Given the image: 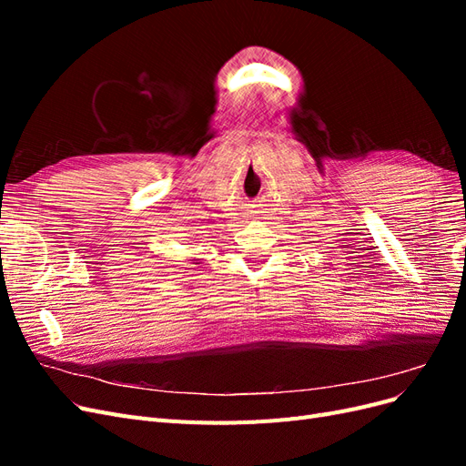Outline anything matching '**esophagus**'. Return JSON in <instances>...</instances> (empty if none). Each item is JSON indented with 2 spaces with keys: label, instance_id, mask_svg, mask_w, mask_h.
I'll list each match as a JSON object with an SVG mask.
<instances>
[{
  "label": "esophagus",
  "instance_id": "34e87169",
  "mask_svg": "<svg viewBox=\"0 0 466 466\" xmlns=\"http://www.w3.org/2000/svg\"><path fill=\"white\" fill-rule=\"evenodd\" d=\"M248 218H250V219H255V218H257V211H252V209H248Z\"/></svg>",
  "mask_w": 466,
  "mask_h": 466
}]
</instances>
